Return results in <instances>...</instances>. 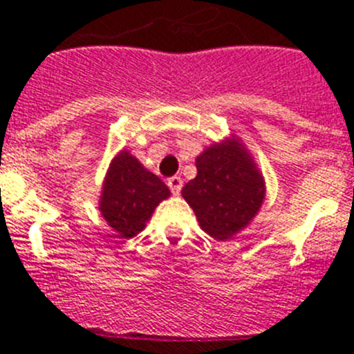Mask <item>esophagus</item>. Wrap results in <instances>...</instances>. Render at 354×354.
Listing matches in <instances>:
<instances>
[{
	"label": "esophagus",
	"mask_w": 354,
	"mask_h": 354,
	"mask_svg": "<svg viewBox=\"0 0 354 354\" xmlns=\"http://www.w3.org/2000/svg\"><path fill=\"white\" fill-rule=\"evenodd\" d=\"M168 187H170V192L174 193V195H179L180 189H183V179L177 177V175H175V177H170V179H168Z\"/></svg>",
	"instance_id": "34e87169"
}]
</instances>
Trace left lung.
Returning <instances> with one entry per match:
<instances>
[{"mask_svg":"<svg viewBox=\"0 0 354 354\" xmlns=\"http://www.w3.org/2000/svg\"><path fill=\"white\" fill-rule=\"evenodd\" d=\"M204 232L232 239L261 209L266 184L252 156L237 138L207 147L196 158V177L183 187Z\"/></svg>","mask_w":354,"mask_h":354,"instance_id":"1","label":"left lung"}]
</instances>
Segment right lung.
I'll return each instance as SVG.
<instances>
[{"instance_id": "right-lung-1", "label": "right lung", "mask_w": 354, "mask_h": 354, "mask_svg": "<svg viewBox=\"0 0 354 354\" xmlns=\"http://www.w3.org/2000/svg\"><path fill=\"white\" fill-rule=\"evenodd\" d=\"M168 196L170 189L158 175L127 150H120L106 174L99 211L122 237H134L145 228L159 202Z\"/></svg>"}]
</instances>
